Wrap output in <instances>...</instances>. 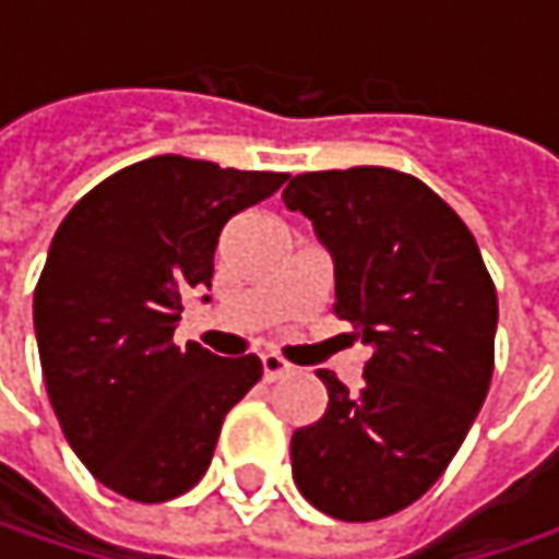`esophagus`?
Segmentation results:
<instances>
[{
  "mask_svg": "<svg viewBox=\"0 0 559 559\" xmlns=\"http://www.w3.org/2000/svg\"><path fill=\"white\" fill-rule=\"evenodd\" d=\"M261 367H264V379L273 382V379H280V376L292 373V364L289 360H283L280 355H261Z\"/></svg>",
  "mask_w": 559,
  "mask_h": 559,
  "instance_id": "1",
  "label": "esophagus"
}]
</instances>
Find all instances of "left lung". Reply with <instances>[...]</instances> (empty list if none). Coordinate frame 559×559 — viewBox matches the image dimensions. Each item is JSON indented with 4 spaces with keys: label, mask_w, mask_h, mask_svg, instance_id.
<instances>
[{
    "label": "left lung",
    "mask_w": 559,
    "mask_h": 559,
    "mask_svg": "<svg viewBox=\"0 0 559 559\" xmlns=\"http://www.w3.org/2000/svg\"><path fill=\"white\" fill-rule=\"evenodd\" d=\"M283 202L333 254L335 317L373 348L360 392L317 370L330 404L295 429L292 476L333 520H382L436 485L479 414L498 292L454 207L411 174H298Z\"/></svg>",
    "instance_id": "left-lung-1"
}]
</instances>
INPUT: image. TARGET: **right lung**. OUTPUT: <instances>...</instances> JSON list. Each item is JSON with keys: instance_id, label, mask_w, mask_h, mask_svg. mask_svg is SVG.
Returning a JSON list of instances; mask_svg holds the SVG:
<instances>
[{"instance_id": "1", "label": "right lung", "mask_w": 559, "mask_h": 559, "mask_svg": "<svg viewBox=\"0 0 559 559\" xmlns=\"http://www.w3.org/2000/svg\"><path fill=\"white\" fill-rule=\"evenodd\" d=\"M286 180L158 155L90 189L55 233L33 292L46 392L76 457L130 501L199 483L229 407L261 379L254 355L180 348L174 330L183 295L211 286L226 221Z\"/></svg>"}]
</instances>
